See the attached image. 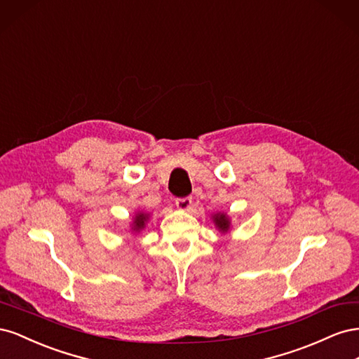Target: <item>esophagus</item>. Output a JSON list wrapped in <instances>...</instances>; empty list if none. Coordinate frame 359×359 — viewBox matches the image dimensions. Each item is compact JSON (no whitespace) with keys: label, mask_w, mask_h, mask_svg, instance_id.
<instances>
[{"label":"esophagus","mask_w":359,"mask_h":359,"mask_svg":"<svg viewBox=\"0 0 359 359\" xmlns=\"http://www.w3.org/2000/svg\"><path fill=\"white\" fill-rule=\"evenodd\" d=\"M177 208L180 211H190L191 208V199L190 198H184V199H177Z\"/></svg>","instance_id":"esophagus-1"}]
</instances>
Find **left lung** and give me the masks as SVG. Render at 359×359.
I'll return each mask as SVG.
<instances>
[{"label": "left lung", "mask_w": 359, "mask_h": 359, "mask_svg": "<svg viewBox=\"0 0 359 359\" xmlns=\"http://www.w3.org/2000/svg\"><path fill=\"white\" fill-rule=\"evenodd\" d=\"M211 220L215 226V229L219 231L220 233H229L232 229V222L231 217L227 215L226 212H215L211 215Z\"/></svg>", "instance_id": "1"}]
</instances>
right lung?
<instances>
[{"instance_id":"add662e5","label":"right lung","mask_w":359,"mask_h":359,"mask_svg":"<svg viewBox=\"0 0 359 359\" xmlns=\"http://www.w3.org/2000/svg\"><path fill=\"white\" fill-rule=\"evenodd\" d=\"M149 217L151 215L147 211H136L132 223H130V231H132V233L139 235L147 227V223L149 222Z\"/></svg>"}]
</instances>
